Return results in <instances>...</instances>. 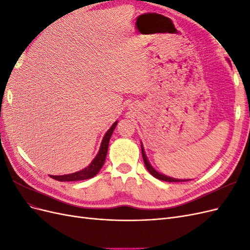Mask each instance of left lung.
I'll return each instance as SVG.
<instances>
[{"mask_svg": "<svg viewBox=\"0 0 250 250\" xmlns=\"http://www.w3.org/2000/svg\"><path fill=\"white\" fill-rule=\"evenodd\" d=\"M142 155H143V160H144V163H145V166H146L147 170L150 172L151 175H153L155 178L164 180V181H169V183H180V181H186V180H181V179H176V178L168 177V176H166V175H163V174H161L160 172L155 171V170L152 168V166H151V165L149 164V162H148V160H147V157H146V154H145V152H144L143 146H142Z\"/></svg>", "mask_w": 250, "mask_h": 250, "instance_id": "obj_1", "label": "left lung"}]
</instances>
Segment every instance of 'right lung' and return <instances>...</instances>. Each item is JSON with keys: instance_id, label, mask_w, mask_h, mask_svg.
Masks as SVG:
<instances>
[{"instance_id": "add662e5", "label": "right lung", "mask_w": 250, "mask_h": 250, "mask_svg": "<svg viewBox=\"0 0 250 250\" xmlns=\"http://www.w3.org/2000/svg\"><path fill=\"white\" fill-rule=\"evenodd\" d=\"M117 123L118 122L113 123L112 126L107 130V132L105 133L104 138L102 140V143H101V147H100L99 152H98L97 156L94 158V161L90 163L88 167H86L85 169H83L81 171H78V172L67 174V175H62V176L51 175V177L53 179L58 180V181H76V180H84V179L94 177L96 174L100 171V169L102 168V166L105 162V158H106L107 150H108V143H109L111 134L117 126Z\"/></svg>"}]
</instances>
